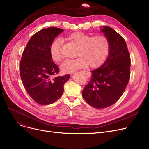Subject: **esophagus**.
Returning a JSON list of instances; mask_svg holds the SVG:
<instances>
[{"label": "esophagus", "instance_id": "obj_1", "mask_svg": "<svg viewBox=\"0 0 149 149\" xmlns=\"http://www.w3.org/2000/svg\"><path fill=\"white\" fill-rule=\"evenodd\" d=\"M82 72H83V74H84L85 75H86L87 76H89H89H90V75H91V74H90V73H89V72H87V71H84V70H83Z\"/></svg>", "mask_w": 149, "mask_h": 149}]
</instances>
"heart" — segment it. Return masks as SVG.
<instances>
[{"mask_svg":"<svg viewBox=\"0 0 149 149\" xmlns=\"http://www.w3.org/2000/svg\"><path fill=\"white\" fill-rule=\"evenodd\" d=\"M65 39L75 44L78 48L73 60H67L61 64V71L65 74H71L76 70L87 67L92 68L102 65L106 61L110 51V42L104 36L92 37L83 32H75L68 35ZM62 40L56 39L50 46L49 53L52 60L59 62L62 58Z\"/></svg>","mask_w":149,"mask_h":149,"instance_id":"1","label":"heart"}]
</instances>
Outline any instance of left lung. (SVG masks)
<instances>
[{
  "label": "left lung",
  "mask_w": 149,
  "mask_h": 149,
  "mask_svg": "<svg viewBox=\"0 0 149 149\" xmlns=\"http://www.w3.org/2000/svg\"><path fill=\"white\" fill-rule=\"evenodd\" d=\"M101 31L110 42V51L104 64L91 71L89 83L82 91L85 101L92 107L111 106L123 94L130 75V57L124 39L112 28L103 26Z\"/></svg>",
  "instance_id": "left-lung-1"
}]
</instances>
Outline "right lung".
<instances>
[{
  "mask_svg": "<svg viewBox=\"0 0 149 149\" xmlns=\"http://www.w3.org/2000/svg\"><path fill=\"white\" fill-rule=\"evenodd\" d=\"M63 29L50 27L38 31L28 41L20 63V77L29 96L41 105L51 104L61 97L70 75L58 76L59 68L52 61L50 46Z\"/></svg>",
  "mask_w": 149,
  "mask_h": 149,
  "instance_id": "obj_1",
  "label": "right lung"
}]
</instances>
